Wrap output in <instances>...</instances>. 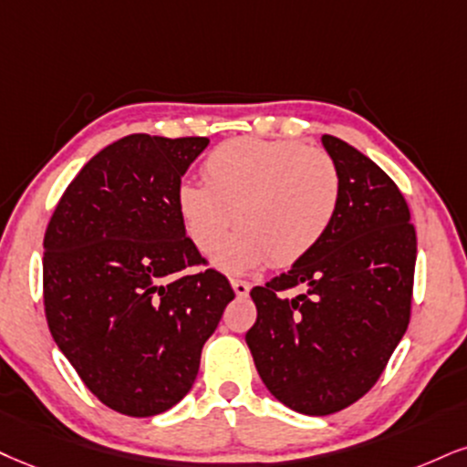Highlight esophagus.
I'll return each instance as SVG.
<instances>
[{
	"mask_svg": "<svg viewBox=\"0 0 467 467\" xmlns=\"http://www.w3.org/2000/svg\"><path fill=\"white\" fill-rule=\"evenodd\" d=\"M232 287H234L235 296L244 298L246 295H249V290H251V284H249V281H243V279H232Z\"/></svg>",
	"mask_w": 467,
	"mask_h": 467,
	"instance_id": "esophagus-1",
	"label": "esophagus"
}]
</instances>
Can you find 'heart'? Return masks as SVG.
<instances>
[{"label":"heart","mask_w":467,"mask_h":467,"mask_svg":"<svg viewBox=\"0 0 467 467\" xmlns=\"http://www.w3.org/2000/svg\"><path fill=\"white\" fill-rule=\"evenodd\" d=\"M203 180L182 183L177 212L205 255L221 249L234 224L240 229L214 260L227 273L303 260L331 229L342 199L333 155L298 140L221 142L205 158Z\"/></svg>","instance_id":"heart-1"}]
</instances>
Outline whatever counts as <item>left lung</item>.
Instances as JSON below:
<instances>
[{
    "label": "left lung",
    "mask_w": 467,
    "mask_h": 467,
    "mask_svg": "<svg viewBox=\"0 0 467 467\" xmlns=\"http://www.w3.org/2000/svg\"><path fill=\"white\" fill-rule=\"evenodd\" d=\"M322 145L342 172L336 221L312 253L251 290L246 331L264 385L307 416L347 410L379 381L411 318L416 229L410 205L370 158L336 136ZM303 286L301 296H285Z\"/></svg>",
    "instance_id": "obj_1"
}]
</instances>
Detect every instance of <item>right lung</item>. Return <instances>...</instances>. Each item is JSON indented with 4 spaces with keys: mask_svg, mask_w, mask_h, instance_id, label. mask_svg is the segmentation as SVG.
I'll use <instances>...</instances> for the list:
<instances>
[{
    "mask_svg": "<svg viewBox=\"0 0 467 467\" xmlns=\"http://www.w3.org/2000/svg\"><path fill=\"white\" fill-rule=\"evenodd\" d=\"M205 136L130 134L68 183L45 232L43 301L57 348L110 410L158 416L190 392L235 296L177 212Z\"/></svg>",
    "mask_w": 467,
    "mask_h": 467,
    "instance_id": "obj_1",
    "label": "right lung"
}]
</instances>
